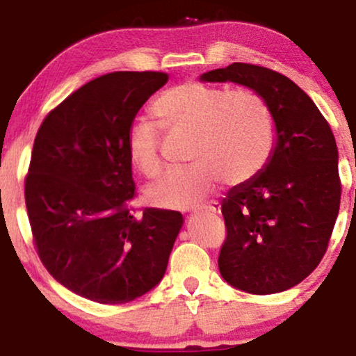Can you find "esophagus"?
Wrapping results in <instances>:
<instances>
[{"label": "esophagus", "mask_w": 356, "mask_h": 356, "mask_svg": "<svg viewBox=\"0 0 356 356\" xmlns=\"http://www.w3.org/2000/svg\"><path fill=\"white\" fill-rule=\"evenodd\" d=\"M194 212H212V214H219L220 212V206H219V202H216V201H211V202H207V204H202V206H197L194 209Z\"/></svg>", "instance_id": "obj_1"}]
</instances>
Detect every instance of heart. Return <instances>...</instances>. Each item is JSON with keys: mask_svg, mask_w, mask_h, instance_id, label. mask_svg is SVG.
Listing matches in <instances>:
<instances>
[{"mask_svg": "<svg viewBox=\"0 0 356 356\" xmlns=\"http://www.w3.org/2000/svg\"><path fill=\"white\" fill-rule=\"evenodd\" d=\"M152 113L170 134L189 136L187 157L194 164L167 172L147 191V199L167 209H191L211 194L220 177L243 184L256 177L275 149V122L259 93L186 81L165 90ZM161 130L137 118L127 132V152L147 177L162 170Z\"/></svg>", "mask_w": 356, "mask_h": 356, "instance_id": "1", "label": "heart"}]
</instances>
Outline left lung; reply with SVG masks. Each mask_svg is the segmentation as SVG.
Instances as JSON below:
<instances>
[{
    "mask_svg": "<svg viewBox=\"0 0 356 356\" xmlns=\"http://www.w3.org/2000/svg\"><path fill=\"white\" fill-rule=\"evenodd\" d=\"M199 80L254 90L271 110L275 149L266 167L222 199L227 236L218 263L224 281L241 291H286L320 264L340 211L332 129L295 81L269 68L232 63Z\"/></svg>",
    "mask_w": 356,
    "mask_h": 356,
    "instance_id": "obj_1",
    "label": "left lung"
}]
</instances>
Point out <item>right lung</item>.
<instances>
[{
    "instance_id": "1",
    "label": "right lung",
    "mask_w": 356,
    "mask_h": 356,
    "mask_svg": "<svg viewBox=\"0 0 356 356\" xmlns=\"http://www.w3.org/2000/svg\"><path fill=\"white\" fill-rule=\"evenodd\" d=\"M169 80L161 72H113L88 81L48 113L24 182L28 219L48 273L102 305L137 300L162 281L184 218L130 212L136 194L127 132Z\"/></svg>"
}]
</instances>
